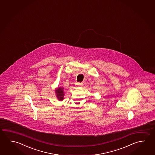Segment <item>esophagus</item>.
Segmentation results:
<instances>
[{"instance_id":"esophagus-1","label":"esophagus","mask_w":155,"mask_h":155,"mask_svg":"<svg viewBox=\"0 0 155 155\" xmlns=\"http://www.w3.org/2000/svg\"><path fill=\"white\" fill-rule=\"evenodd\" d=\"M77 85H79V86H83V83H77L76 84Z\"/></svg>"}]
</instances>
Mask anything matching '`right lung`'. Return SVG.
Here are the masks:
<instances>
[{"mask_svg": "<svg viewBox=\"0 0 155 155\" xmlns=\"http://www.w3.org/2000/svg\"><path fill=\"white\" fill-rule=\"evenodd\" d=\"M56 92V96L57 98L58 99L59 101H62L64 99V88L63 87H58L57 89L55 90Z\"/></svg>", "mask_w": 155, "mask_h": 155, "instance_id": "add662e5", "label": "right lung"}]
</instances>
